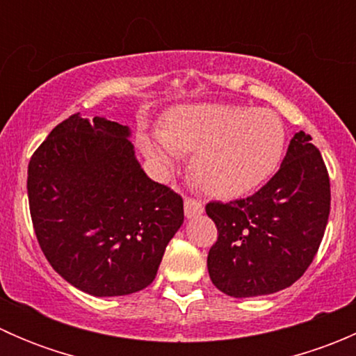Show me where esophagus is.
I'll list each match as a JSON object with an SVG mask.
<instances>
[{"instance_id":"34e87169","label":"esophagus","mask_w":356,"mask_h":356,"mask_svg":"<svg viewBox=\"0 0 356 356\" xmlns=\"http://www.w3.org/2000/svg\"><path fill=\"white\" fill-rule=\"evenodd\" d=\"M203 210L204 208H203V203H201V201L195 200V198L184 200V213L188 218H193V217H196V215H201L203 213Z\"/></svg>"}]
</instances>
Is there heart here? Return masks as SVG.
<instances>
[{
    "instance_id": "heart-1",
    "label": "heart",
    "mask_w": 356,
    "mask_h": 356,
    "mask_svg": "<svg viewBox=\"0 0 356 356\" xmlns=\"http://www.w3.org/2000/svg\"><path fill=\"white\" fill-rule=\"evenodd\" d=\"M145 156L168 174L181 153H195L193 177L213 196L232 198L264 184L281 163L286 129L275 111L241 105L179 106L168 113L161 132H141Z\"/></svg>"
}]
</instances>
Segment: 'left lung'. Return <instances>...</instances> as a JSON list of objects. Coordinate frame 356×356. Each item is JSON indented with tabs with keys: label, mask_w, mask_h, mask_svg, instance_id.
<instances>
[{
	"label": "left lung",
	"mask_w": 356,
	"mask_h": 356,
	"mask_svg": "<svg viewBox=\"0 0 356 356\" xmlns=\"http://www.w3.org/2000/svg\"><path fill=\"white\" fill-rule=\"evenodd\" d=\"M331 211V184L310 134L296 132L277 174L243 200L210 201L218 238L208 251L215 288L234 298L289 288L317 254Z\"/></svg>",
	"instance_id": "obj_1"
}]
</instances>
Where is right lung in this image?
Listing matches in <instances>:
<instances>
[{"label": "right lung", "instance_id": "obj_1", "mask_svg": "<svg viewBox=\"0 0 356 356\" xmlns=\"http://www.w3.org/2000/svg\"><path fill=\"white\" fill-rule=\"evenodd\" d=\"M127 125L74 113L32 155L29 208L53 268L92 296H124L155 279L184 222L181 195L152 181Z\"/></svg>", "mask_w": 356, "mask_h": 356}]
</instances>
